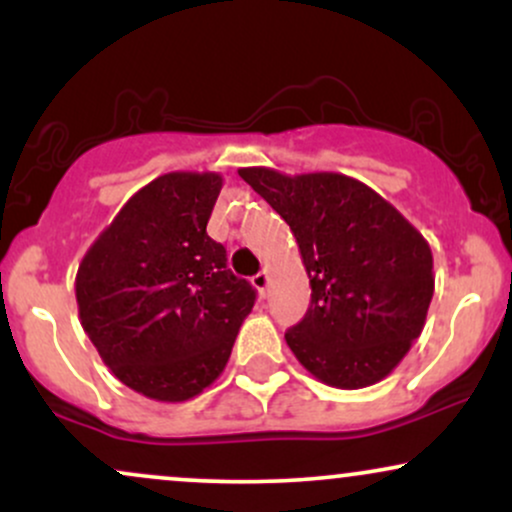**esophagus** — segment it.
Returning <instances> with one entry per match:
<instances>
[{
	"label": "esophagus",
	"instance_id": "34e87169",
	"mask_svg": "<svg viewBox=\"0 0 512 512\" xmlns=\"http://www.w3.org/2000/svg\"><path fill=\"white\" fill-rule=\"evenodd\" d=\"M252 286L260 291V296H264V293H267V286H269V272H260V274L252 276Z\"/></svg>",
	"mask_w": 512,
	"mask_h": 512
}]
</instances>
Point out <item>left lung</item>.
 Instances as JSON below:
<instances>
[{
	"label": "left lung",
	"mask_w": 512,
	"mask_h": 512,
	"mask_svg": "<svg viewBox=\"0 0 512 512\" xmlns=\"http://www.w3.org/2000/svg\"><path fill=\"white\" fill-rule=\"evenodd\" d=\"M291 226L310 279V308L286 332L320 383L361 390L387 378L426 325L436 276L428 240L366 182L342 173L240 168Z\"/></svg>",
	"instance_id": "obj_1"
}]
</instances>
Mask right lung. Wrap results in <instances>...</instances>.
<instances>
[{
	"label": "right lung",
	"mask_w": 512,
	"mask_h": 512,
	"mask_svg": "<svg viewBox=\"0 0 512 512\" xmlns=\"http://www.w3.org/2000/svg\"><path fill=\"white\" fill-rule=\"evenodd\" d=\"M221 173L173 170L127 199L76 272L79 320L120 383L156 402L202 395L226 368L255 289L207 223Z\"/></svg>",
	"instance_id": "add662e5"
}]
</instances>
